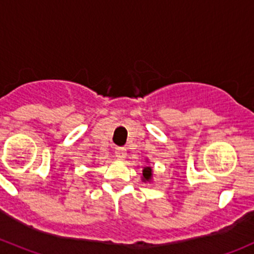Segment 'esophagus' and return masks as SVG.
<instances>
[{"label": "esophagus", "instance_id": "1", "mask_svg": "<svg viewBox=\"0 0 254 254\" xmlns=\"http://www.w3.org/2000/svg\"><path fill=\"white\" fill-rule=\"evenodd\" d=\"M115 156L119 160H124L127 158V149L125 148H116L115 149Z\"/></svg>", "mask_w": 254, "mask_h": 254}]
</instances>
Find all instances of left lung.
<instances>
[{
    "label": "left lung",
    "instance_id": "obj_1",
    "mask_svg": "<svg viewBox=\"0 0 254 254\" xmlns=\"http://www.w3.org/2000/svg\"><path fill=\"white\" fill-rule=\"evenodd\" d=\"M141 181L144 183L146 182H151L153 181V168L151 167H145L143 169V177H141Z\"/></svg>",
    "mask_w": 254,
    "mask_h": 254
}]
</instances>
